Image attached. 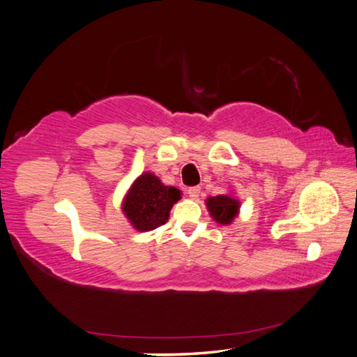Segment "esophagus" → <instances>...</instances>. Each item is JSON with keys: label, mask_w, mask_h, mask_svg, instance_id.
I'll use <instances>...</instances> for the list:
<instances>
[{"label": "esophagus", "mask_w": 357, "mask_h": 357, "mask_svg": "<svg viewBox=\"0 0 357 357\" xmlns=\"http://www.w3.org/2000/svg\"><path fill=\"white\" fill-rule=\"evenodd\" d=\"M188 194H189V197L190 198H198L199 197V194H202V188L199 186H192V188H189L188 189Z\"/></svg>", "instance_id": "34e87169"}]
</instances>
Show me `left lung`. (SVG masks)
<instances>
[{"label":"left lung","instance_id":"left-lung-1","mask_svg":"<svg viewBox=\"0 0 357 357\" xmlns=\"http://www.w3.org/2000/svg\"><path fill=\"white\" fill-rule=\"evenodd\" d=\"M207 208L212 218L220 224H230L239 212V202L229 195L211 197L207 199Z\"/></svg>","mask_w":357,"mask_h":357}]
</instances>
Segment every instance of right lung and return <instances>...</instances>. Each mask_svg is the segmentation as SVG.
<instances>
[{
    "label": "right lung",
    "instance_id": "right-lung-1",
    "mask_svg": "<svg viewBox=\"0 0 357 357\" xmlns=\"http://www.w3.org/2000/svg\"><path fill=\"white\" fill-rule=\"evenodd\" d=\"M181 198V190L165 186L151 172L142 174L124 199L123 211L133 227L150 231L168 221L171 207Z\"/></svg>",
    "mask_w": 357,
    "mask_h": 357
}]
</instances>
